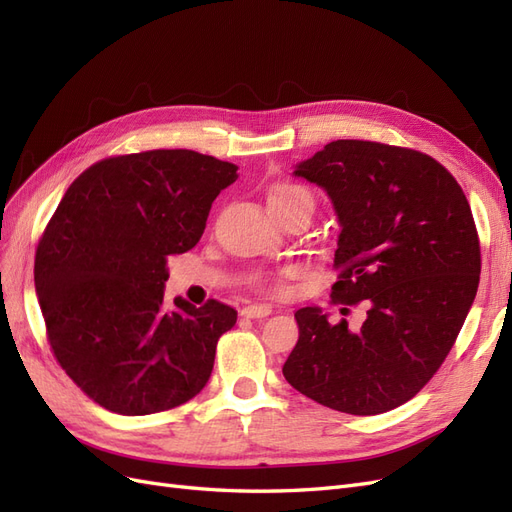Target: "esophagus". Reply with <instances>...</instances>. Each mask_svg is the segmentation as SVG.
I'll list each match as a JSON object with an SVG mask.
<instances>
[{"label": "esophagus", "instance_id": "obj_1", "mask_svg": "<svg viewBox=\"0 0 512 512\" xmlns=\"http://www.w3.org/2000/svg\"><path fill=\"white\" fill-rule=\"evenodd\" d=\"M273 312L271 305H247L241 309L243 318H267Z\"/></svg>", "mask_w": 512, "mask_h": 512}]
</instances>
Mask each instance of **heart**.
<instances>
[{
    "mask_svg": "<svg viewBox=\"0 0 512 512\" xmlns=\"http://www.w3.org/2000/svg\"><path fill=\"white\" fill-rule=\"evenodd\" d=\"M267 200H269V207L273 213H282L292 207H305V209L314 207V194L309 192V188H305V185H301V183H292V181L273 183L267 192ZM288 275H290V269L267 273L260 277L258 284L271 292H284Z\"/></svg>",
    "mask_w": 512,
    "mask_h": 512,
    "instance_id": "obj_1",
    "label": "heart"
}]
</instances>
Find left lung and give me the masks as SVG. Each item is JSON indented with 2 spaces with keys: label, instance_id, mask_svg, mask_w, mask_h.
<instances>
[{
  "label": "left lung",
  "instance_id": "8db88e82",
  "mask_svg": "<svg viewBox=\"0 0 512 512\" xmlns=\"http://www.w3.org/2000/svg\"><path fill=\"white\" fill-rule=\"evenodd\" d=\"M294 175L329 194L342 224L333 303L367 301V316L348 327L299 309L284 378L339 412H389L433 378L474 303L480 243L468 198L427 153L371 141H333Z\"/></svg>",
  "mask_w": 512,
  "mask_h": 512
}]
</instances>
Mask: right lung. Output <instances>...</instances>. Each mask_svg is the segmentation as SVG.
I'll list each match as a JSON object with an SVG mask.
<instances>
[{
  "label": "right lung",
  "mask_w": 512,
  "mask_h": 512,
  "mask_svg": "<svg viewBox=\"0 0 512 512\" xmlns=\"http://www.w3.org/2000/svg\"><path fill=\"white\" fill-rule=\"evenodd\" d=\"M237 166L190 149L91 164L38 241L34 282L53 356L102 408L143 416L205 389L237 312L209 299L164 305L168 256L192 250Z\"/></svg>",
  "instance_id": "add662e5"
}]
</instances>
